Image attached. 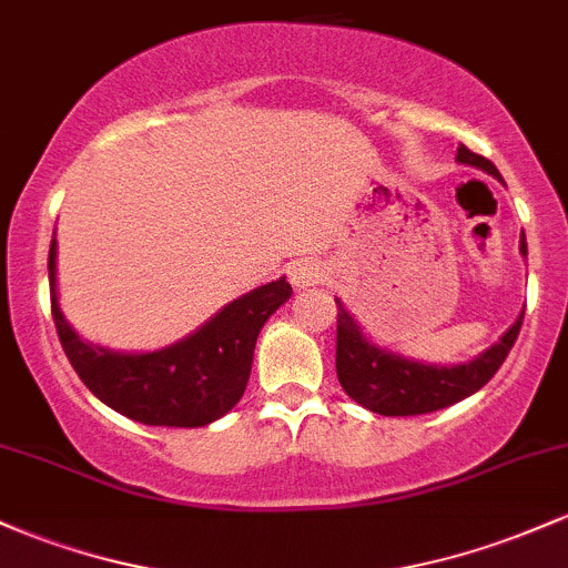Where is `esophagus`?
<instances>
[{
    "instance_id": "34e87169",
    "label": "esophagus",
    "mask_w": 568,
    "mask_h": 568,
    "mask_svg": "<svg viewBox=\"0 0 568 568\" xmlns=\"http://www.w3.org/2000/svg\"><path fill=\"white\" fill-rule=\"evenodd\" d=\"M291 274V283L296 288H307V285H315L323 280V266L317 261H296L294 266L288 270Z\"/></svg>"
}]
</instances>
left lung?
<instances>
[{"instance_id":"obj_1","label":"left lung","mask_w":568,"mask_h":568,"mask_svg":"<svg viewBox=\"0 0 568 568\" xmlns=\"http://www.w3.org/2000/svg\"><path fill=\"white\" fill-rule=\"evenodd\" d=\"M456 161L485 170L494 178H501L494 164L485 155L471 153L466 145H458ZM520 251L526 255V236L520 240ZM523 326V313L513 323L507 334L496 342L490 351H485L471 364L460 366H426L402 355L385 353L369 345L355 326V321L336 302V377L345 394L358 402L361 407L372 409L377 415L404 417V415H426L445 409L460 398L477 394L498 366L504 364L513 351L517 334Z\"/></svg>"}]
</instances>
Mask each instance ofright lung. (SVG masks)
Wrapping results in <instances>:
<instances>
[{
	"label": "right lung",
	"mask_w": 568,
	"mask_h": 568,
	"mask_svg": "<svg viewBox=\"0 0 568 568\" xmlns=\"http://www.w3.org/2000/svg\"><path fill=\"white\" fill-rule=\"evenodd\" d=\"M51 315L72 369L99 402L145 426L196 428L240 402L261 326L294 288L283 277L223 307L196 334L159 353L123 355L80 342L55 302V240L48 253Z\"/></svg>",
	"instance_id": "right-lung-1"
}]
</instances>
